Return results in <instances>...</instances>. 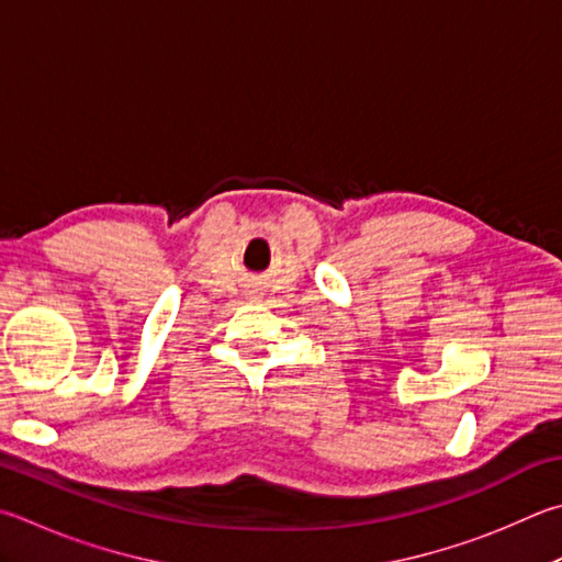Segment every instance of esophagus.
Masks as SVG:
<instances>
[{
  "label": "esophagus",
  "mask_w": 562,
  "mask_h": 562,
  "mask_svg": "<svg viewBox=\"0 0 562 562\" xmlns=\"http://www.w3.org/2000/svg\"><path fill=\"white\" fill-rule=\"evenodd\" d=\"M255 300H258V297H255Z\"/></svg>",
  "instance_id": "34e87169"
}]
</instances>
